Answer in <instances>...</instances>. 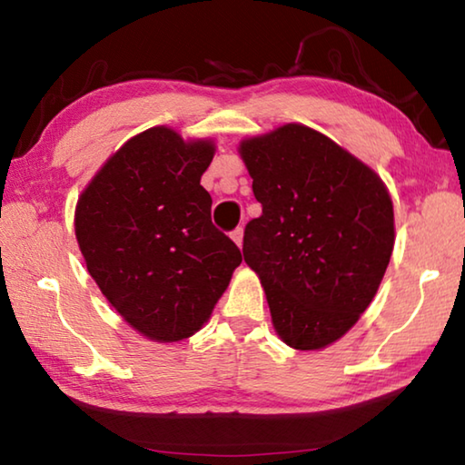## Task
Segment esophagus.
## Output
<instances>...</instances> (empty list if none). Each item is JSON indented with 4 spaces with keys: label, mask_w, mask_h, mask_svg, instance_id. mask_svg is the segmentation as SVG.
I'll return each instance as SVG.
<instances>
[{
    "label": "esophagus",
    "mask_w": 465,
    "mask_h": 465,
    "mask_svg": "<svg viewBox=\"0 0 465 465\" xmlns=\"http://www.w3.org/2000/svg\"><path fill=\"white\" fill-rule=\"evenodd\" d=\"M232 240L242 248V242H243V230H242V227H235V230L232 232Z\"/></svg>",
    "instance_id": "esophagus-1"
}]
</instances>
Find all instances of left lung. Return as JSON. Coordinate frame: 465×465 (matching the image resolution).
<instances>
[{
    "label": "left lung",
    "instance_id": "obj_1",
    "mask_svg": "<svg viewBox=\"0 0 465 465\" xmlns=\"http://www.w3.org/2000/svg\"><path fill=\"white\" fill-rule=\"evenodd\" d=\"M262 215L243 230V261L264 287L272 326L297 351L357 324L390 264L393 204L375 172L303 124L242 141Z\"/></svg>",
    "mask_w": 465,
    "mask_h": 465
}]
</instances>
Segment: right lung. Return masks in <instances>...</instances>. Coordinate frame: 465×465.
Here are the masks:
<instances>
[{
  "instance_id": "1",
  "label": "right lung",
  "mask_w": 465,
  "mask_h": 465,
  "mask_svg": "<svg viewBox=\"0 0 465 465\" xmlns=\"http://www.w3.org/2000/svg\"><path fill=\"white\" fill-rule=\"evenodd\" d=\"M209 139L168 127L129 139L108 157L75 207V238L102 295L157 342L193 336L240 266V248L211 222L201 186Z\"/></svg>"
}]
</instances>
